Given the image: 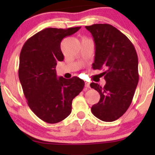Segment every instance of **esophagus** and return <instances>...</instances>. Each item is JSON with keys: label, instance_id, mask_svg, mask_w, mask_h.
<instances>
[{"label": "esophagus", "instance_id": "1", "mask_svg": "<svg viewBox=\"0 0 155 155\" xmlns=\"http://www.w3.org/2000/svg\"><path fill=\"white\" fill-rule=\"evenodd\" d=\"M85 87H86V88H90V83H88V82L85 83Z\"/></svg>", "mask_w": 155, "mask_h": 155}]
</instances>
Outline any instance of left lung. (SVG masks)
<instances>
[{
	"label": "left lung",
	"mask_w": 155,
	"mask_h": 155,
	"mask_svg": "<svg viewBox=\"0 0 155 155\" xmlns=\"http://www.w3.org/2000/svg\"><path fill=\"white\" fill-rule=\"evenodd\" d=\"M91 33L95 45L94 70L104 69V87L92 82L90 87L101 98L91 111L104 122L117 120L128 109L138 83V60L136 49L122 32L109 24L85 27Z\"/></svg>",
	"instance_id": "obj_1"
}]
</instances>
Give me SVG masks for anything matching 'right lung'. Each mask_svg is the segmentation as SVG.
Listing matches in <instances>:
<instances>
[{
    "label": "right lung",
    "mask_w": 155,
    "mask_h": 155,
    "mask_svg": "<svg viewBox=\"0 0 155 155\" xmlns=\"http://www.w3.org/2000/svg\"><path fill=\"white\" fill-rule=\"evenodd\" d=\"M81 27L48 28L27 40L19 56V79L27 103L38 118L49 124L65 120L71 112L72 101L82 91L79 77H58L56 65L63 61L61 41Z\"/></svg>",
    "instance_id": "add662e5"
}]
</instances>
